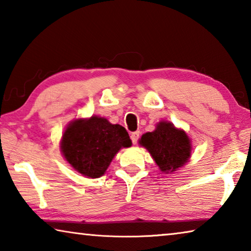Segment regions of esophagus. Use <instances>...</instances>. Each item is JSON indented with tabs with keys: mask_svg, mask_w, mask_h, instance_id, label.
Returning a JSON list of instances; mask_svg holds the SVG:
<instances>
[{
	"mask_svg": "<svg viewBox=\"0 0 251 251\" xmlns=\"http://www.w3.org/2000/svg\"><path fill=\"white\" fill-rule=\"evenodd\" d=\"M138 138H139V131H134V133L130 134V139H131V142H133L134 145L137 144Z\"/></svg>",
	"mask_w": 251,
	"mask_h": 251,
	"instance_id": "esophagus-1",
	"label": "esophagus"
}]
</instances>
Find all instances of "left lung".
Here are the masks:
<instances>
[{
    "instance_id": "1",
    "label": "left lung",
    "mask_w": 251,
    "mask_h": 251,
    "mask_svg": "<svg viewBox=\"0 0 251 251\" xmlns=\"http://www.w3.org/2000/svg\"><path fill=\"white\" fill-rule=\"evenodd\" d=\"M139 145L146 148L164 174L175 173L192 157V141L188 135L167 121H160L154 130L144 134Z\"/></svg>"
}]
</instances>
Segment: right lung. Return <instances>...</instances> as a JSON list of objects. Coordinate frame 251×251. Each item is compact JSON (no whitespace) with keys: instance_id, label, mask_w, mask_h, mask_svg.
Segmentation results:
<instances>
[{"instance_id":"right-lung-1","label":"right lung","mask_w":251,"mask_h":251,"mask_svg":"<svg viewBox=\"0 0 251 251\" xmlns=\"http://www.w3.org/2000/svg\"><path fill=\"white\" fill-rule=\"evenodd\" d=\"M130 146L124 127L96 115L72 121L59 143L62 155L71 167L87 178L103 176L117 152Z\"/></svg>"}]
</instances>
